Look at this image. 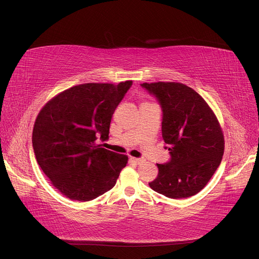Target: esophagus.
<instances>
[{
  "mask_svg": "<svg viewBox=\"0 0 259 259\" xmlns=\"http://www.w3.org/2000/svg\"><path fill=\"white\" fill-rule=\"evenodd\" d=\"M130 160L135 162V163H137V164H140V163H142V162H143L142 159H140V158H135V157H131Z\"/></svg>",
  "mask_w": 259,
  "mask_h": 259,
  "instance_id": "esophagus-1",
  "label": "esophagus"
}]
</instances>
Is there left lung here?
Returning <instances> with one entry per match:
<instances>
[{"instance_id": "obj_1", "label": "left lung", "mask_w": 259, "mask_h": 259, "mask_svg": "<svg viewBox=\"0 0 259 259\" xmlns=\"http://www.w3.org/2000/svg\"><path fill=\"white\" fill-rule=\"evenodd\" d=\"M162 109V138L170 159L157 164V178L149 183L169 198H186L202 190L219 167L224 137L214 113L194 90L183 83H143Z\"/></svg>"}]
</instances>
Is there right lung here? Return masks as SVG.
I'll list each match as a JSON object with an SVG mask.
<instances>
[{
    "label": "right lung",
    "mask_w": 259,
    "mask_h": 259,
    "mask_svg": "<svg viewBox=\"0 0 259 259\" xmlns=\"http://www.w3.org/2000/svg\"><path fill=\"white\" fill-rule=\"evenodd\" d=\"M131 85H76L38 114L32 138L37 163L66 197L89 202L116 184L128 157L102 148L96 140L109 138L113 113Z\"/></svg>",
    "instance_id": "obj_1"
}]
</instances>
